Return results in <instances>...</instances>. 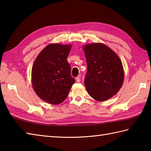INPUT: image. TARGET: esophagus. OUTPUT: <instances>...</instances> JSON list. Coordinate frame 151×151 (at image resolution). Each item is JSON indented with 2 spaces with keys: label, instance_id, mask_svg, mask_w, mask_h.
Wrapping results in <instances>:
<instances>
[{
  "label": "esophagus",
  "instance_id": "esophagus-1",
  "mask_svg": "<svg viewBox=\"0 0 151 151\" xmlns=\"http://www.w3.org/2000/svg\"><path fill=\"white\" fill-rule=\"evenodd\" d=\"M75 80H76V82H78V83H79L80 82H81V78H80V76H77V77H76Z\"/></svg>",
  "mask_w": 151,
  "mask_h": 151
}]
</instances>
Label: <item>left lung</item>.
Wrapping results in <instances>:
<instances>
[{
    "instance_id": "8db88e82",
    "label": "left lung",
    "mask_w": 151,
    "mask_h": 151,
    "mask_svg": "<svg viewBox=\"0 0 151 151\" xmlns=\"http://www.w3.org/2000/svg\"><path fill=\"white\" fill-rule=\"evenodd\" d=\"M88 71L84 80L86 90L97 101H105L119 91L124 81L121 60L113 50L101 43L83 46Z\"/></svg>"
}]
</instances>
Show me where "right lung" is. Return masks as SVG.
<instances>
[{
  "label": "right lung",
  "mask_w": 151,
  "mask_h": 151,
  "mask_svg": "<svg viewBox=\"0 0 151 151\" xmlns=\"http://www.w3.org/2000/svg\"><path fill=\"white\" fill-rule=\"evenodd\" d=\"M71 45L51 43L41 51L32 68V84L43 101L58 104L65 100L75 81L67 61Z\"/></svg>",
  "instance_id": "right-lung-1"
}]
</instances>
